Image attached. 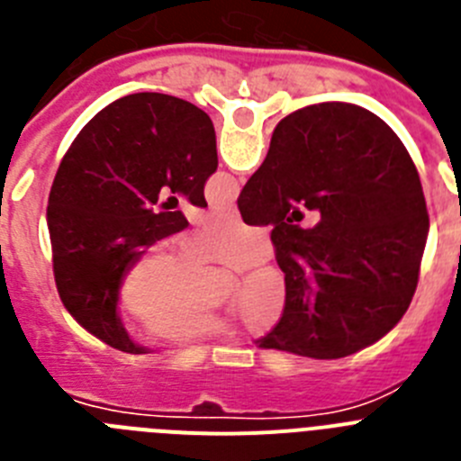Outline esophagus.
Wrapping results in <instances>:
<instances>
[{
    "label": "esophagus",
    "mask_w": 461,
    "mask_h": 461,
    "mask_svg": "<svg viewBox=\"0 0 461 461\" xmlns=\"http://www.w3.org/2000/svg\"><path fill=\"white\" fill-rule=\"evenodd\" d=\"M221 214H226V217H230V219H238L240 217V212H238V207L233 205V203H230V205H226V207H221Z\"/></svg>",
    "instance_id": "obj_1"
}]
</instances>
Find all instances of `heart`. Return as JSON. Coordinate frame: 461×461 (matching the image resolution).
<instances>
[{"label":"heart","mask_w":461,"mask_h":461,"mask_svg":"<svg viewBox=\"0 0 461 461\" xmlns=\"http://www.w3.org/2000/svg\"><path fill=\"white\" fill-rule=\"evenodd\" d=\"M267 251L266 233L238 219L219 217L182 242L142 251L120 284V307L126 319L145 325L152 339L170 344L217 339L235 330V312L254 330H267L286 309V281L276 267L258 266L240 279L233 306L203 300L210 288L207 266L242 267Z\"/></svg>","instance_id":"1"}]
</instances>
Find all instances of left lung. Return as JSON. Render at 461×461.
Masks as SVG:
<instances>
[{
	"mask_svg": "<svg viewBox=\"0 0 461 461\" xmlns=\"http://www.w3.org/2000/svg\"><path fill=\"white\" fill-rule=\"evenodd\" d=\"M217 164L207 113L168 94L122 96L83 126L57 168L46 219L57 293L89 335L145 353L117 316L120 284L148 247L189 226L177 198L158 203V194L207 207Z\"/></svg>",
	"mask_w": 461,
	"mask_h": 461,
	"instance_id": "8db88e82",
	"label": "left lung"
}]
</instances>
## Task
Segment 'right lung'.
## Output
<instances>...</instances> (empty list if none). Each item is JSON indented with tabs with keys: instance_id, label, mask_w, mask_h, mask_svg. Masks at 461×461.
Returning a JSON list of instances; mask_svg holds the SVG:
<instances>
[{
	"instance_id": "obj_1",
	"label": "right lung",
	"mask_w": 461,
	"mask_h": 461,
	"mask_svg": "<svg viewBox=\"0 0 461 461\" xmlns=\"http://www.w3.org/2000/svg\"><path fill=\"white\" fill-rule=\"evenodd\" d=\"M297 202L317 212L312 224L285 217ZM238 207L244 223L272 226L288 291L281 321L258 348L337 360L402 321L429 217L404 142L381 117L353 104H316L284 117Z\"/></svg>"
}]
</instances>
